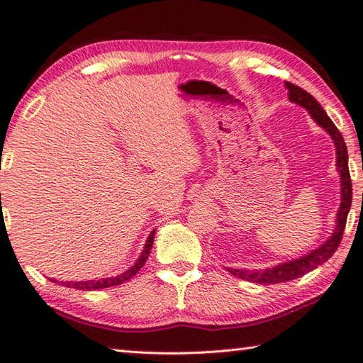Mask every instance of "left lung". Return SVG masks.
Wrapping results in <instances>:
<instances>
[{
    "mask_svg": "<svg viewBox=\"0 0 363 363\" xmlns=\"http://www.w3.org/2000/svg\"><path fill=\"white\" fill-rule=\"evenodd\" d=\"M284 87L289 90V100L292 103L298 104V106L305 108L309 116L314 118V122L324 128L335 143V150H337V171L340 173L341 179V203L337 213V225L330 238H328L324 245H320L318 249L311 250V252L300 257V259H294L279 265L267 268V269H238V268H227V272L240 279H245L249 282H257V284H278V282H286L300 278V276L306 274L313 269L318 268L322 263H325L338 249L342 232L346 227V219L351 209L352 203V184L351 176H349V167H347V149L346 143L342 140L340 130L335 127L332 118L327 116V113L322 109L320 104L313 95H309L306 90H303L291 82H284Z\"/></svg>",
    "mask_w": 363,
    "mask_h": 363,
    "instance_id": "1",
    "label": "left lung"
}]
</instances>
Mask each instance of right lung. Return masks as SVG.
I'll list each match as a JSON object with an SVG mask.
<instances>
[{"label": "right lung", "instance_id": "right-lung-1", "mask_svg": "<svg viewBox=\"0 0 363 363\" xmlns=\"http://www.w3.org/2000/svg\"><path fill=\"white\" fill-rule=\"evenodd\" d=\"M154 235H155V230L154 232H150V235L147 236V241L146 245H144V249L141 255L138 257V260L135 262L133 267H130L127 272H123L121 274L117 276H113V278H104V279H94V281H60V284L65 286V287H71V289H77V291H96V289H106V287H113V286H118L122 284V282L128 281L133 278V276L140 272L141 267L146 263L147 257L150 254V249H152V245H154ZM52 282H57L55 279H50Z\"/></svg>", "mask_w": 363, "mask_h": 363}]
</instances>
